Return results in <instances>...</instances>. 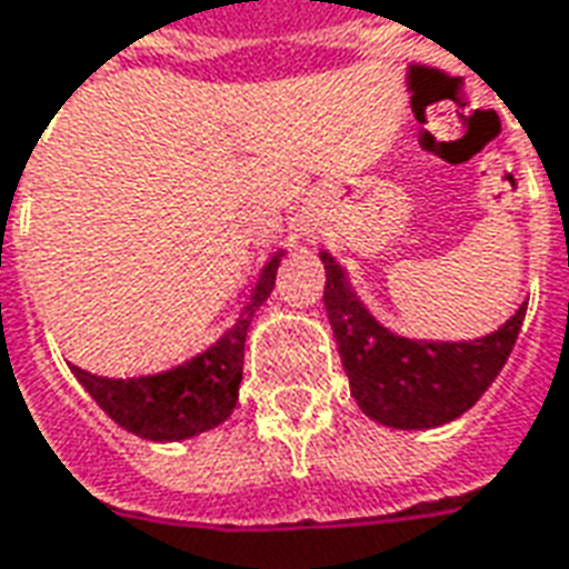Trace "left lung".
<instances>
[{"label":"left lung","mask_w":569,"mask_h":569,"mask_svg":"<svg viewBox=\"0 0 569 569\" xmlns=\"http://www.w3.org/2000/svg\"><path fill=\"white\" fill-rule=\"evenodd\" d=\"M326 268V313L350 378V396L362 415L393 429H432L451 423L476 406L500 375L521 332L527 305L497 332L466 341H429L387 329L350 289L332 252Z\"/></svg>","instance_id":"8db88e82"}]
</instances>
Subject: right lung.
I'll list each match as a JSON object with an SVG mask.
<instances>
[{
	"label": "right lung",
	"instance_id": "1",
	"mask_svg": "<svg viewBox=\"0 0 569 569\" xmlns=\"http://www.w3.org/2000/svg\"><path fill=\"white\" fill-rule=\"evenodd\" d=\"M283 256V249L271 256L231 329H224L222 338L212 341L207 350H200L198 357L140 378H103L79 366L69 369L118 427H124L140 439L182 441L216 429L231 418L237 406L249 322L271 296Z\"/></svg>",
	"mask_w": 569,
	"mask_h": 569
}]
</instances>
